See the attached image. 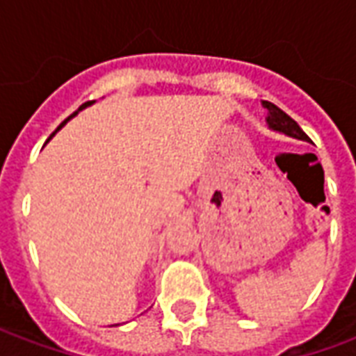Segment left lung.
Returning a JSON list of instances; mask_svg holds the SVG:
<instances>
[{"label":"left lung","instance_id":"1","mask_svg":"<svg viewBox=\"0 0 356 356\" xmlns=\"http://www.w3.org/2000/svg\"><path fill=\"white\" fill-rule=\"evenodd\" d=\"M263 106L268 110L267 124L270 129H275V131L278 133H284V135L293 137V139L309 140V137H307L305 131L299 127L298 122H296V120H291L284 110H280L276 104H273V102H268V101H263Z\"/></svg>","mask_w":356,"mask_h":356}]
</instances>
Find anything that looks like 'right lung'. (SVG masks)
I'll list each match as a JSON object with an SVG mask.
<instances>
[{
	"label": "right lung",
	"instance_id": "obj_1",
	"mask_svg": "<svg viewBox=\"0 0 356 356\" xmlns=\"http://www.w3.org/2000/svg\"><path fill=\"white\" fill-rule=\"evenodd\" d=\"M89 104H93V101H89V102H83V104H81L80 108H78V110H76V112H74L72 116H76V114H78V112H80L81 108H86V106H89ZM72 116H70V118H72ZM70 118H68V120H70ZM68 120H65V122H63V124L58 125V127H57V131H58V129H60V127H63V125L66 124V122H68ZM57 131H55V133H57ZM55 133H53V135H55ZM53 135H51V137H53ZM51 137H49V139H51Z\"/></svg>",
	"mask_w": 356,
	"mask_h": 356
}]
</instances>
